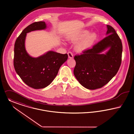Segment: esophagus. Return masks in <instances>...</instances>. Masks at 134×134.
<instances>
[{"mask_svg":"<svg viewBox=\"0 0 134 134\" xmlns=\"http://www.w3.org/2000/svg\"><path fill=\"white\" fill-rule=\"evenodd\" d=\"M68 54L69 58H73V57H74V56H73V54H72V53L71 52H70V51L68 52Z\"/></svg>","mask_w":134,"mask_h":134,"instance_id":"1","label":"esophagus"}]
</instances>
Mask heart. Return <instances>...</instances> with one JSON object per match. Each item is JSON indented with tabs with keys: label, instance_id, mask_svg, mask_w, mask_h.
Wrapping results in <instances>:
<instances>
[{
	"label": "heart",
	"instance_id": "obj_1",
	"mask_svg": "<svg viewBox=\"0 0 134 134\" xmlns=\"http://www.w3.org/2000/svg\"><path fill=\"white\" fill-rule=\"evenodd\" d=\"M88 34L89 32L88 31H84L78 35L70 37V38H69V40L72 42H76L84 38ZM96 37L97 35L95 33H92L89 34L81 42L77 43L75 47L76 50L79 52H81L88 49L91 47L92 44L96 40Z\"/></svg>",
	"mask_w": 134,
	"mask_h": 134
}]
</instances>
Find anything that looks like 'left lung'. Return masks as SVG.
<instances>
[{
  "instance_id": "8db88e82",
  "label": "left lung",
  "mask_w": 134,
  "mask_h": 134,
  "mask_svg": "<svg viewBox=\"0 0 134 134\" xmlns=\"http://www.w3.org/2000/svg\"><path fill=\"white\" fill-rule=\"evenodd\" d=\"M106 36L92 48L76 55L74 74L85 88L95 90L107 84L117 74L121 63L122 45L120 37L111 26L107 25ZM109 47L104 55L99 53Z\"/></svg>"
}]
</instances>
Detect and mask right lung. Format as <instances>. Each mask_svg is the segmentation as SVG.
Instances as JSON below:
<instances>
[{"label": "right lung", "instance_id": "right-lung-1", "mask_svg": "<svg viewBox=\"0 0 134 134\" xmlns=\"http://www.w3.org/2000/svg\"><path fill=\"white\" fill-rule=\"evenodd\" d=\"M46 27L44 21L30 24L22 31L14 44L15 70L26 84L34 89H42L50 84L61 65L68 58L66 53L60 54L52 51L37 58L30 57L27 53L25 47L27 33Z\"/></svg>", "mask_w": 134, "mask_h": 134}]
</instances>
